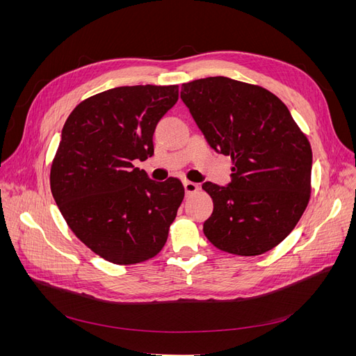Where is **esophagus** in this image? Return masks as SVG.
Returning a JSON list of instances; mask_svg holds the SVG:
<instances>
[{
  "label": "esophagus",
  "instance_id": "esophagus-1",
  "mask_svg": "<svg viewBox=\"0 0 356 356\" xmlns=\"http://www.w3.org/2000/svg\"><path fill=\"white\" fill-rule=\"evenodd\" d=\"M182 186H184L186 195H193V193H196L199 190V186L196 184V182H191V181H184L182 182Z\"/></svg>",
  "mask_w": 356,
  "mask_h": 356
}]
</instances>
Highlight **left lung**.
Listing matches in <instances>:
<instances>
[{"label":"left lung","instance_id":"obj_1","mask_svg":"<svg viewBox=\"0 0 356 356\" xmlns=\"http://www.w3.org/2000/svg\"><path fill=\"white\" fill-rule=\"evenodd\" d=\"M181 99L215 152L230 156L227 186L203 182L213 212L203 233L218 250L260 255L296 227L310 197L312 148L286 105L260 86L208 77Z\"/></svg>","mask_w":356,"mask_h":356}]
</instances>
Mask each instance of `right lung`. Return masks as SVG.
I'll return each mask as SVG.
<instances>
[{
    "label": "right lung",
    "instance_id": "right-lung-1",
    "mask_svg": "<svg viewBox=\"0 0 356 356\" xmlns=\"http://www.w3.org/2000/svg\"><path fill=\"white\" fill-rule=\"evenodd\" d=\"M178 86H122L75 106L50 170L51 195L75 236L114 264L160 252L184 199L178 178L153 181L135 160L154 154L159 120Z\"/></svg>",
    "mask_w": 356,
    "mask_h": 356
}]
</instances>
